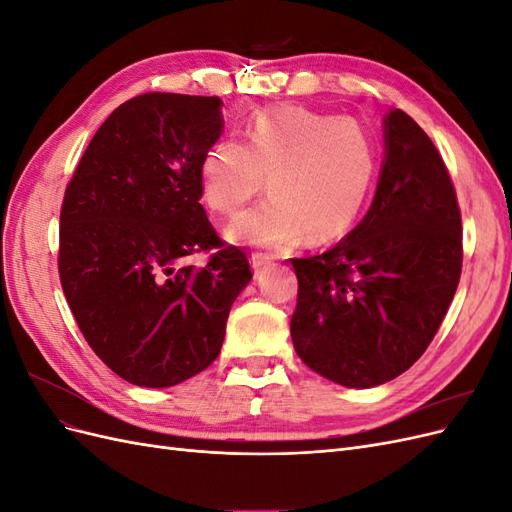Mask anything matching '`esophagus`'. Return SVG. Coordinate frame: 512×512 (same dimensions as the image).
<instances>
[{
  "instance_id": "esophagus-1",
  "label": "esophagus",
  "mask_w": 512,
  "mask_h": 512,
  "mask_svg": "<svg viewBox=\"0 0 512 512\" xmlns=\"http://www.w3.org/2000/svg\"><path fill=\"white\" fill-rule=\"evenodd\" d=\"M271 260H273V256H269V254H262V252H252V256H250V262H252V269L258 273L260 269H265L267 265H271Z\"/></svg>"
}]
</instances>
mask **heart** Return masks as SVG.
<instances>
[{
	"label": "heart",
	"instance_id": "1",
	"mask_svg": "<svg viewBox=\"0 0 512 512\" xmlns=\"http://www.w3.org/2000/svg\"><path fill=\"white\" fill-rule=\"evenodd\" d=\"M376 162L374 136L363 123L275 104L252 117L247 143L226 136L207 149L200 183L209 207L224 215L267 185L271 196L237 215L226 235L280 250L303 235L309 243L344 237L363 211Z\"/></svg>",
	"mask_w": 512,
	"mask_h": 512
}]
</instances>
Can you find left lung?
<instances>
[{"mask_svg":"<svg viewBox=\"0 0 512 512\" xmlns=\"http://www.w3.org/2000/svg\"><path fill=\"white\" fill-rule=\"evenodd\" d=\"M384 164L361 224L329 252L292 258V344L316 374L369 389L431 344L461 275V213L431 138L404 111L384 119Z\"/></svg>","mask_w":512,"mask_h":512,"instance_id":"obj_1","label":"left lung"}]
</instances>
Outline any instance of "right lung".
Masks as SVG:
<instances>
[{
	"instance_id": "add662e5",
	"label": "right lung",
	"mask_w": 512,
	"mask_h": 512,
	"mask_svg": "<svg viewBox=\"0 0 512 512\" xmlns=\"http://www.w3.org/2000/svg\"><path fill=\"white\" fill-rule=\"evenodd\" d=\"M220 106L162 91L123 102L64 194L61 288L91 350L136 386L166 389L218 359L230 305L252 280L245 252L218 237L200 205ZM200 251L212 256L194 268L187 260Z\"/></svg>"
}]
</instances>
